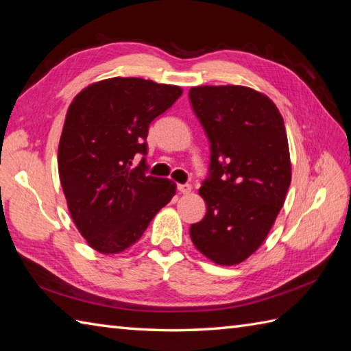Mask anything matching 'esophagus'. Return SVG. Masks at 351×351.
<instances>
[{
	"label": "esophagus",
	"mask_w": 351,
	"mask_h": 351,
	"mask_svg": "<svg viewBox=\"0 0 351 351\" xmlns=\"http://www.w3.org/2000/svg\"><path fill=\"white\" fill-rule=\"evenodd\" d=\"M191 185L190 184H178V190H180L182 195H189V193L191 191Z\"/></svg>",
	"instance_id": "34e87169"
}]
</instances>
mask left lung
Listing matches in <instances>:
<instances>
[{"mask_svg":"<svg viewBox=\"0 0 351 351\" xmlns=\"http://www.w3.org/2000/svg\"><path fill=\"white\" fill-rule=\"evenodd\" d=\"M189 96L211 143L199 190L206 214L190 226L191 241L215 264H240L263 244L285 202V125L273 101L249 87L199 86Z\"/></svg>","mask_w":351,"mask_h":351,"instance_id":"8db88e82","label":"left lung"}]
</instances>
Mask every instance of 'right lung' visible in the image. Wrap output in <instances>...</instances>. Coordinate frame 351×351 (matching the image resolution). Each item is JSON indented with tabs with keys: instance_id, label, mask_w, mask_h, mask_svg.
Instances as JSON below:
<instances>
[{
	"instance_id": "obj_1",
	"label": "right lung",
	"mask_w": 351,
	"mask_h": 351,
	"mask_svg": "<svg viewBox=\"0 0 351 351\" xmlns=\"http://www.w3.org/2000/svg\"><path fill=\"white\" fill-rule=\"evenodd\" d=\"M181 95L178 86L116 77L86 87L71 104L58 175L73 223L104 255L138 241L175 195L173 182L146 173L145 156L149 125Z\"/></svg>"
}]
</instances>
